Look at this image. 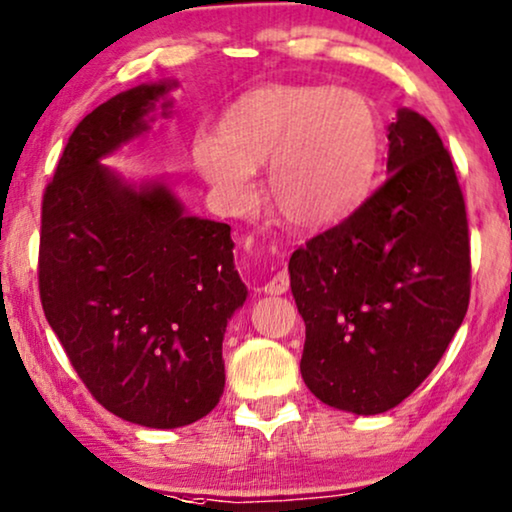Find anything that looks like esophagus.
Here are the masks:
<instances>
[{
  "instance_id": "1",
  "label": "esophagus",
  "mask_w": 512,
  "mask_h": 512,
  "mask_svg": "<svg viewBox=\"0 0 512 512\" xmlns=\"http://www.w3.org/2000/svg\"><path fill=\"white\" fill-rule=\"evenodd\" d=\"M287 289H289V275L287 272H277L275 277H270V282H265V287H263V291L265 294H287Z\"/></svg>"
}]
</instances>
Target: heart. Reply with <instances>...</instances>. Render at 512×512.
<instances>
[{
	"instance_id": "1",
	"label": "heart",
	"mask_w": 512,
	"mask_h": 512,
	"mask_svg": "<svg viewBox=\"0 0 512 512\" xmlns=\"http://www.w3.org/2000/svg\"><path fill=\"white\" fill-rule=\"evenodd\" d=\"M204 178L235 207L254 202V169L268 164V202L296 230L329 228L374 181L381 122L367 98L320 84L251 91L223 119L221 136L192 148Z\"/></svg>"
}]
</instances>
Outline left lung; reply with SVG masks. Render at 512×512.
Wrapping results in <instances>:
<instances>
[{
	"label": "left lung",
	"mask_w": 512,
	"mask_h": 512,
	"mask_svg": "<svg viewBox=\"0 0 512 512\" xmlns=\"http://www.w3.org/2000/svg\"><path fill=\"white\" fill-rule=\"evenodd\" d=\"M386 169L371 197L289 261L305 386L362 416L397 407L426 381L470 301L466 202L426 117L397 110Z\"/></svg>",
	"instance_id": "1"
}]
</instances>
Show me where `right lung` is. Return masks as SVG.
Returning a JSON list of instances; mask_svg holds the SVG:
<instances>
[{"mask_svg":"<svg viewBox=\"0 0 512 512\" xmlns=\"http://www.w3.org/2000/svg\"><path fill=\"white\" fill-rule=\"evenodd\" d=\"M171 86L122 91L77 124L39 235V298L65 355L105 409L145 428L188 426L216 407L225 327L247 301L228 223L188 216L167 183L136 188L101 164L148 131Z\"/></svg>","mask_w":512,"mask_h":512,"instance_id":"obj_1","label":"right lung"}]
</instances>
